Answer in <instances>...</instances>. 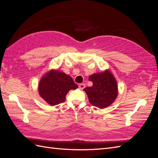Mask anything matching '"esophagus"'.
<instances>
[{
	"mask_svg": "<svg viewBox=\"0 0 158 158\" xmlns=\"http://www.w3.org/2000/svg\"><path fill=\"white\" fill-rule=\"evenodd\" d=\"M85 87V84H79V88L81 89H83Z\"/></svg>",
	"mask_w": 158,
	"mask_h": 158,
	"instance_id": "34e87169",
	"label": "esophagus"
}]
</instances>
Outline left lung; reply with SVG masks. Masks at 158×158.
<instances>
[{
	"instance_id": "obj_1",
	"label": "left lung",
	"mask_w": 158,
	"mask_h": 158,
	"mask_svg": "<svg viewBox=\"0 0 158 158\" xmlns=\"http://www.w3.org/2000/svg\"><path fill=\"white\" fill-rule=\"evenodd\" d=\"M89 80L93 82L92 87L84 90L88 96L89 103L100 109L112 104L118 95L117 81L111 72L106 70L103 73L89 76Z\"/></svg>"
}]
</instances>
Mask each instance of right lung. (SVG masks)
Returning a JSON list of instances; mask_svg holds the SVG:
<instances>
[{
  "label": "right lung",
  "mask_w": 158,
  "mask_h": 158,
  "mask_svg": "<svg viewBox=\"0 0 158 158\" xmlns=\"http://www.w3.org/2000/svg\"><path fill=\"white\" fill-rule=\"evenodd\" d=\"M77 88L78 85L70 76L62 72L51 70L41 78L38 89L40 96L53 106L63 103L69 91Z\"/></svg>",
  "instance_id": "1"
}]
</instances>
